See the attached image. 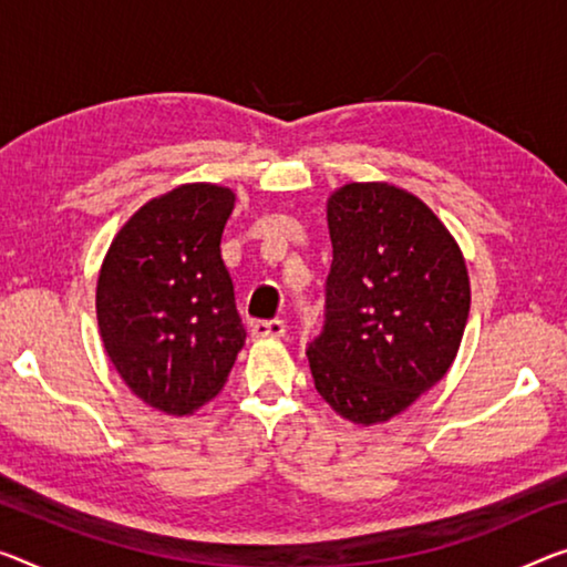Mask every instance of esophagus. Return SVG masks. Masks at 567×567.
Returning <instances> with one entry per match:
<instances>
[{
  "label": "esophagus",
  "mask_w": 567,
  "mask_h": 567,
  "mask_svg": "<svg viewBox=\"0 0 567 567\" xmlns=\"http://www.w3.org/2000/svg\"><path fill=\"white\" fill-rule=\"evenodd\" d=\"M250 334H254V339H278L286 334V321L284 319L256 321V324L250 327Z\"/></svg>",
  "instance_id": "34e87169"
}]
</instances>
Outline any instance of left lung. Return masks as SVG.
Instances as JSON below:
<instances>
[{"label":"left lung","mask_w":567,"mask_h":567,"mask_svg":"<svg viewBox=\"0 0 567 567\" xmlns=\"http://www.w3.org/2000/svg\"><path fill=\"white\" fill-rule=\"evenodd\" d=\"M324 324L307 344L317 393L347 421H390L431 390L468 319L464 256L415 195L352 182L329 197Z\"/></svg>","instance_id":"1"}]
</instances>
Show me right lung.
I'll return each mask as SVG.
<instances>
[{"label":"right lung","instance_id":"right-lung-1","mask_svg":"<svg viewBox=\"0 0 567 567\" xmlns=\"http://www.w3.org/2000/svg\"><path fill=\"white\" fill-rule=\"evenodd\" d=\"M235 195L182 185L113 238L95 313L113 368L146 405L189 415L220 393L246 344L220 238Z\"/></svg>","mask_w":567,"mask_h":567}]
</instances>
